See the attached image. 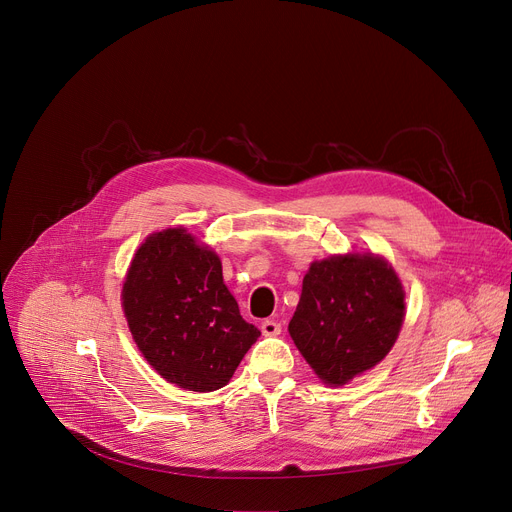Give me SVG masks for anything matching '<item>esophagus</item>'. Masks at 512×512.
Returning a JSON list of instances; mask_svg holds the SVG:
<instances>
[{
    "instance_id": "1",
    "label": "esophagus",
    "mask_w": 512,
    "mask_h": 512,
    "mask_svg": "<svg viewBox=\"0 0 512 512\" xmlns=\"http://www.w3.org/2000/svg\"><path fill=\"white\" fill-rule=\"evenodd\" d=\"M263 336H278L282 332V324H278L276 319H265L261 324Z\"/></svg>"
}]
</instances>
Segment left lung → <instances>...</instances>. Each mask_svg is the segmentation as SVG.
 <instances>
[{
  "label": "left lung",
  "instance_id": "1",
  "mask_svg": "<svg viewBox=\"0 0 512 512\" xmlns=\"http://www.w3.org/2000/svg\"><path fill=\"white\" fill-rule=\"evenodd\" d=\"M405 319V290L392 265L373 253L313 261L288 332L330 386H344L378 365Z\"/></svg>",
  "mask_w": 512,
  "mask_h": 512
}]
</instances>
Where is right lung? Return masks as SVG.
I'll return each mask as SVG.
<instances>
[{
	"label": "right lung",
	"mask_w": 512,
	"mask_h": 512,
	"mask_svg": "<svg viewBox=\"0 0 512 512\" xmlns=\"http://www.w3.org/2000/svg\"><path fill=\"white\" fill-rule=\"evenodd\" d=\"M130 334L170 384L213 392L230 382L261 336L242 319L222 261L182 226L147 236L122 286Z\"/></svg>",
	"instance_id": "add662e5"
}]
</instances>
